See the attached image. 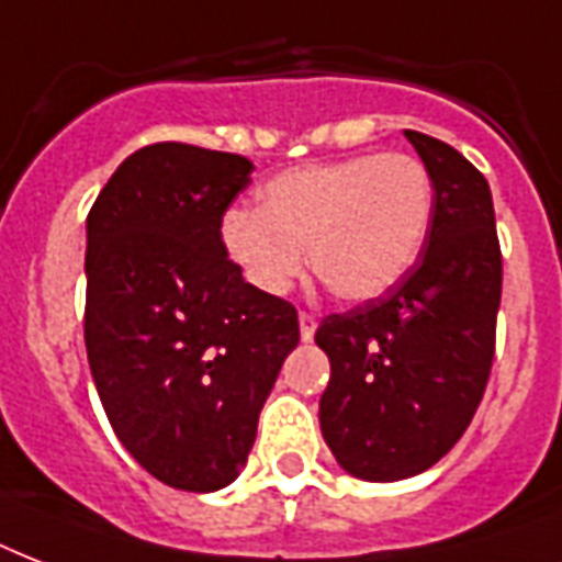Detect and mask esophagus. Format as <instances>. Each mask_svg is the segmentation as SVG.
Wrapping results in <instances>:
<instances>
[{"label": "esophagus", "mask_w": 562, "mask_h": 562, "mask_svg": "<svg viewBox=\"0 0 562 562\" xmlns=\"http://www.w3.org/2000/svg\"><path fill=\"white\" fill-rule=\"evenodd\" d=\"M299 328H302V340L311 342L313 334H316V316H313V313H307V311L299 313Z\"/></svg>", "instance_id": "1"}]
</instances>
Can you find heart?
<instances>
[{
  "label": "heart",
  "mask_w": 562,
  "mask_h": 562,
  "mask_svg": "<svg viewBox=\"0 0 562 562\" xmlns=\"http://www.w3.org/2000/svg\"><path fill=\"white\" fill-rule=\"evenodd\" d=\"M434 202L430 169L413 155L311 164L267 181L258 211L225 213L222 249L260 293L284 295L307 249L311 269L337 299L372 302L419 260Z\"/></svg>",
  "instance_id": "obj_1"
}]
</instances>
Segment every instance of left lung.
<instances>
[{
    "mask_svg": "<svg viewBox=\"0 0 562 562\" xmlns=\"http://www.w3.org/2000/svg\"><path fill=\"white\" fill-rule=\"evenodd\" d=\"M434 178L419 260L390 290L330 313L322 437L349 475L402 481L446 458L484 398L502 304V249L486 178L448 143L404 132Z\"/></svg>",
    "mask_w": 562,
    "mask_h": 562,
    "instance_id": "left-lung-1",
    "label": "left lung"
}]
</instances>
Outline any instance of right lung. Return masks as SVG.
<instances>
[{"instance_id":"add662e5","label":"right lung","mask_w":562,"mask_h":562,"mask_svg":"<svg viewBox=\"0 0 562 562\" xmlns=\"http://www.w3.org/2000/svg\"><path fill=\"white\" fill-rule=\"evenodd\" d=\"M251 160L187 143L143 146L87 213L85 346L111 428L160 484L228 486L260 407L299 346V313L243 278L222 216Z\"/></svg>"}]
</instances>
